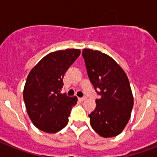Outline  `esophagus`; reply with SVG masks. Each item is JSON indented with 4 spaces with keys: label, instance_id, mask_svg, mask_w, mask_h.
<instances>
[{
    "label": "esophagus",
    "instance_id": "esophagus-1",
    "mask_svg": "<svg viewBox=\"0 0 157 157\" xmlns=\"http://www.w3.org/2000/svg\"><path fill=\"white\" fill-rule=\"evenodd\" d=\"M78 100H79L80 101H84L86 100V97H83V98H78Z\"/></svg>",
    "mask_w": 157,
    "mask_h": 157
}]
</instances>
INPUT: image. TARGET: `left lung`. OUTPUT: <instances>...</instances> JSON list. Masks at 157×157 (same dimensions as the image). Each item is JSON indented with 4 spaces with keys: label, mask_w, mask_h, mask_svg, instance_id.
<instances>
[{
    "label": "left lung",
    "mask_w": 157,
    "mask_h": 157,
    "mask_svg": "<svg viewBox=\"0 0 157 157\" xmlns=\"http://www.w3.org/2000/svg\"><path fill=\"white\" fill-rule=\"evenodd\" d=\"M82 56L90 80L101 96L89 115L92 128L103 138L116 137L128 123L134 98L125 71L107 54L84 48Z\"/></svg>",
    "instance_id": "8db88e82"
}]
</instances>
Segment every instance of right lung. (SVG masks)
Returning <instances> with one entry per match:
<instances>
[{
  "mask_svg": "<svg viewBox=\"0 0 157 157\" xmlns=\"http://www.w3.org/2000/svg\"><path fill=\"white\" fill-rule=\"evenodd\" d=\"M81 51L67 48L48 53L33 67L23 90L27 114L37 128L56 133L68 123L71 110L78 98L60 94L63 78Z\"/></svg>",
  "mask_w": 157,
  "mask_h": 157,
  "instance_id": "right-lung-1",
  "label": "right lung"
}]
</instances>
